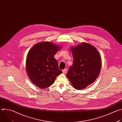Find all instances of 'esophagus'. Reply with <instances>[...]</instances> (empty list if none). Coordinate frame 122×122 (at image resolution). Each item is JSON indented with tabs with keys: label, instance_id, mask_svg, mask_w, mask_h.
<instances>
[{
	"label": "esophagus",
	"instance_id": "1",
	"mask_svg": "<svg viewBox=\"0 0 122 122\" xmlns=\"http://www.w3.org/2000/svg\"><path fill=\"white\" fill-rule=\"evenodd\" d=\"M67 71V68H65V69H63V70H62V72H63V73H66Z\"/></svg>",
	"mask_w": 122,
	"mask_h": 122
}]
</instances>
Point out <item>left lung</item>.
Segmentation results:
<instances>
[{
	"mask_svg": "<svg viewBox=\"0 0 122 122\" xmlns=\"http://www.w3.org/2000/svg\"><path fill=\"white\" fill-rule=\"evenodd\" d=\"M70 49L73 64L66 77L74 88L81 90L93 83L98 76L101 58L96 47L89 43L82 42Z\"/></svg>",
	"mask_w": 122,
	"mask_h": 122,
	"instance_id": "8db88e82",
	"label": "left lung"
}]
</instances>
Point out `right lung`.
<instances>
[{
  "label": "right lung",
  "mask_w": 122,
  "mask_h": 122,
  "mask_svg": "<svg viewBox=\"0 0 122 122\" xmlns=\"http://www.w3.org/2000/svg\"><path fill=\"white\" fill-rule=\"evenodd\" d=\"M61 47L49 41L38 43L29 50L26 59V71L32 82L45 89L54 83L62 73L54 56Z\"/></svg>",
  "instance_id": "obj_1"
}]
</instances>
